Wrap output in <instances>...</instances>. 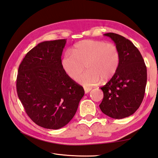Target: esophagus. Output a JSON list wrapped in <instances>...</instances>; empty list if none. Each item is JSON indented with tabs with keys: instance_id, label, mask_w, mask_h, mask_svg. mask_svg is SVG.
<instances>
[{
	"instance_id": "obj_1",
	"label": "esophagus",
	"mask_w": 158,
	"mask_h": 158,
	"mask_svg": "<svg viewBox=\"0 0 158 158\" xmlns=\"http://www.w3.org/2000/svg\"><path fill=\"white\" fill-rule=\"evenodd\" d=\"M91 88H84V91H85V93H88V92L91 90Z\"/></svg>"
}]
</instances>
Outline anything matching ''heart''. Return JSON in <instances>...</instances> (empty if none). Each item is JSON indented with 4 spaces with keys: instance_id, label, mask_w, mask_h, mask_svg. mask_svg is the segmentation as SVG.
Listing matches in <instances>:
<instances>
[{
    "instance_id": "obj_1",
    "label": "heart",
    "mask_w": 158,
    "mask_h": 158,
    "mask_svg": "<svg viewBox=\"0 0 158 158\" xmlns=\"http://www.w3.org/2000/svg\"><path fill=\"white\" fill-rule=\"evenodd\" d=\"M61 67L72 79H75L83 71L88 70L77 78L85 87L98 84L101 79L109 81L116 75L120 64V53L113 43L102 40H86L74 46L73 53L65 52L61 59Z\"/></svg>"
}]
</instances>
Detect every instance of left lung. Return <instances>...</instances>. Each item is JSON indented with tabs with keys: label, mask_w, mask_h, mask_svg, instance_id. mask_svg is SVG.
I'll list each match as a JSON object with an SVG mask.
<instances>
[{
	"label": "left lung",
	"mask_w": 158,
	"mask_h": 158,
	"mask_svg": "<svg viewBox=\"0 0 158 158\" xmlns=\"http://www.w3.org/2000/svg\"><path fill=\"white\" fill-rule=\"evenodd\" d=\"M112 39L120 53L116 75L101 89L103 98L99 107L106 115L121 119L132 115L143 102L147 85V67L140 51L128 39L114 33Z\"/></svg>",
	"instance_id": "left-lung-1"
}]
</instances>
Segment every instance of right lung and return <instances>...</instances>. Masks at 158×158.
Masks as SVG:
<instances>
[{
	"label": "right lung",
	"instance_id": "obj_1",
	"mask_svg": "<svg viewBox=\"0 0 158 158\" xmlns=\"http://www.w3.org/2000/svg\"><path fill=\"white\" fill-rule=\"evenodd\" d=\"M66 40L40 43L18 68L16 89L27 115L42 127L58 129L72 119L84 89L64 72L61 54Z\"/></svg>",
	"mask_w": 158,
	"mask_h": 158
}]
</instances>
